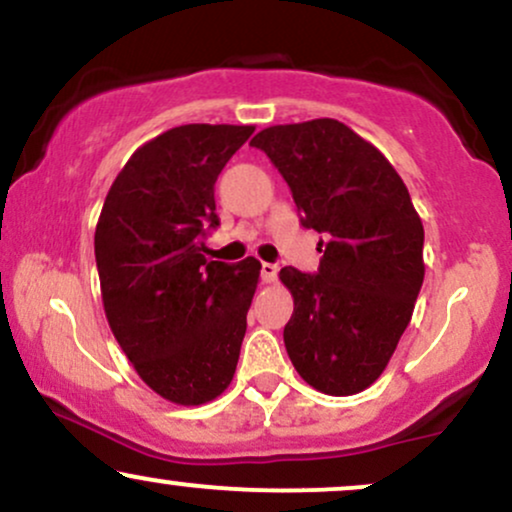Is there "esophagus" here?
Wrapping results in <instances>:
<instances>
[{
  "label": "esophagus",
  "mask_w": 512,
  "mask_h": 512,
  "mask_svg": "<svg viewBox=\"0 0 512 512\" xmlns=\"http://www.w3.org/2000/svg\"><path fill=\"white\" fill-rule=\"evenodd\" d=\"M276 274H279V267L272 262H262V281L264 284H274Z\"/></svg>",
  "instance_id": "esophagus-1"
}]
</instances>
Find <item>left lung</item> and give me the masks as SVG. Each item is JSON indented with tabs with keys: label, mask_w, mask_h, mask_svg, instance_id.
Wrapping results in <instances>:
<instances>
[{
	"label": "left lung",
	"mask_w": 512,
	"mask_h": 512,
	"mask_svg": "<svg viewBox=\"0 0 512 512\" xmlns=\"http://www.w3.org/2000/svg\"><path fill=\"white\" fill-rule=\"evenodd\" d=\"M289 182L305 228L322 233L317 274L279 272L293 296L284 344L325 395L380 378L424 284V223L392 163L344 122L320 117L262 129L250 142Z\"/></svg>",
	"instance_id": "left-lung-1"
}]
</instances>
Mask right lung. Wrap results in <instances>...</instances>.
Segmentation results:
<instances>
[{"label": "right lung", "mask_w": 512, "mask_h": 512, "mask_svg": "<svg viewBox=\"0 0 512 512\" xmlns=\"http://www.w3.org/2000/svg\"><path fill=\"white\" fill-rule=\"evenodd\" d=\"M252 125H182L134 151L96 226L103 308L117 344L156 395L182 407L231 385L260 281L255 257L207 260L214 185Z\"/></svg>", "instance_id": "obj_1"}]
</instances>
